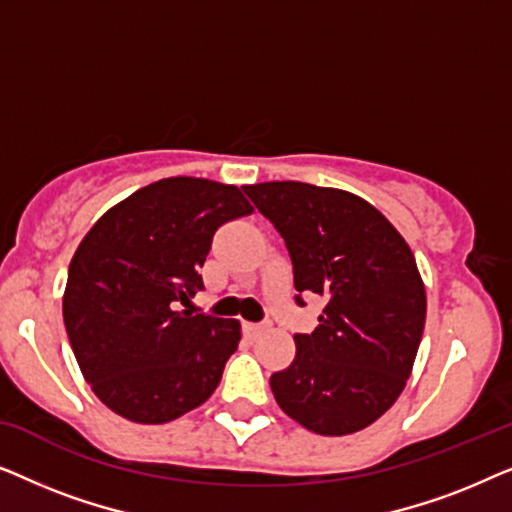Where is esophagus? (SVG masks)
<instances>
[{
    "mask_svg": "<svg viewBox=\"0 0 512 512\" xmlns=\"http://www.w3.org/2000/svg\"><path fill=\"white\" fill-rule=\"evenodd\" d=\"M268 331H270L268 324H244V333H247L249 338H258V335H263Z\"/></svg>",
    "mask_w": 512,
    "mask_h": 512,
    "instance_id": "obj_1",
    "label": "esophagus"
}]
</instances>
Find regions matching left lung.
Segmentation results:
<instances>
[{
  "label": "left lung",
  "instance_id": "8db88e82",
  "mask_svg": "<svg viewBox=\"0 0 512 512\" xmlns=\"http://www.w3.org/2000/svg\"><path fill=\"white\" fill-rule=\"evenodd\" d=\"M244 193L284 237L296 291L326 298L319 326L293 335L291 366L270 377L275 401L319 436L366 429L401 396L424 333L426 291L408 242L340 188L265 181Z\"/></svg>",
  "mask_w": 512,
  "mask_h": 512
}]
</instances>
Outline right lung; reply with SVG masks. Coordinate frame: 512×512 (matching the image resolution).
<instances>
[{"label": "right lung", "instance_id": "right-lung-1", "mask_svg": "<svg viewBox=\"0 0 512 512\" xmlns=\"http://www.w3.org/2000/svg\"><path fill=\"white\" fill-rule=\"evenodd\" d=\"M254 212L233 184L170 177L104 212L69 263L62 317L95 396L130 422L165 424L219 387L240 321L181 310L223 223Z\"/></svg>", "mask_w": 512, "mask_h": 512}]
</instances>
